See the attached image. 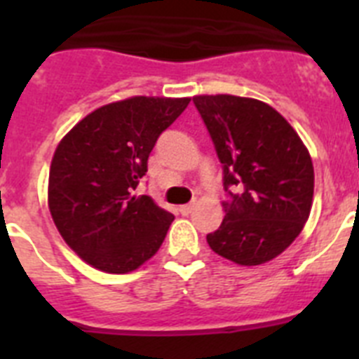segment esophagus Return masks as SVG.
I'll return each instance as SVG.
<instances>
[{
  "label": "esophagus",
  "mask_w": 359,
  "mask_h": 359,
  "mask_svg": "<svg viewBox=\"0 0 359 359\" xmlns=\"http://www.w3.org/2000/svg\"><path fill=\"white\" fill-rule=\"evenodd\" d=\"M192 210H194V203H189V205H182V207H180V212H182L183 215H189Z\"/></svg>",
  "instance_id": "1"
}]
</instances>
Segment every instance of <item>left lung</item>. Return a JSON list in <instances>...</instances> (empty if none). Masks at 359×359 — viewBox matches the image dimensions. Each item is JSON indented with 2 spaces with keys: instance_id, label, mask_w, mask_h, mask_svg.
I'll list each match as a JSON object with an SVG mask.
<instances>
[{
  "instance_id": "1",
  "label": "left lung",
  "mask_w": 359,
  "mask_h": 359,
  "mask_svg": "<svg viewBox=\"0 0 359 359\" xmlns=\"http://www.w3.org/2000/svg\"><path fill=\"white\" fill-rule=\"evenodd\" d=\"M194 104L223 165L228 194L223 223L207 236L208 246L241 266L271 261L309 217L315 190L309 151L287 120L261 100L199 95Z\"/></svg>"
}]
</instances>
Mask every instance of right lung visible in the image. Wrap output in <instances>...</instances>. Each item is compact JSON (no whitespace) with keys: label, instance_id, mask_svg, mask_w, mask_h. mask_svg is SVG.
Listing matches in <instances>:
<instances>
[{"label":"right lung","instance_id":"obj_1","mask_svg":"<svg viewBox=\"0 0 359 359\" xmlns=\"http://www.w3.org/2000/svg\"><path fill=\"white\" fill-rule=\"evenodd\" d=\"M190 98L133 97L82 118L57 145L48 207L57 230L82 261L128 273L160 250L174 221L149 196H136L158 136Z\"/></svg>","mask_w":359,"mask_h":359}]
</instances>
